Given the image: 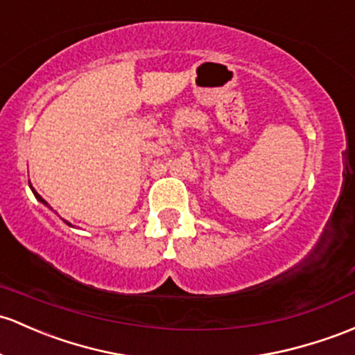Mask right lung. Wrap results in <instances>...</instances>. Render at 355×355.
I'll list each match as a JSON object with an SVG mask.
<instances>
[{
  "label": "right lung",
  "instance_id": "obj_1",
  "mask_svg": "<svg viewBox=\"0 0 355 355\" xmlns=\"http://www.w3.org/2000/svg\"><path fill=\"white\" fill-rule=\"evenodd\" d=\"M28 184H30V181H28ZM30 188H32V184H30ZM32 193H33V194H35V198H37V200H39V201H40V203H44V205H45V207H49V205H47V201H45V200H44V198H42V196H40V194H39V193H37V191H35V189H33V188H32ZM66 223H67V222H66ZM67 225H71V223H67Z\"/></svg>",
  "mask_w": 355,
  "mask_h": 355
}]
</instances>
